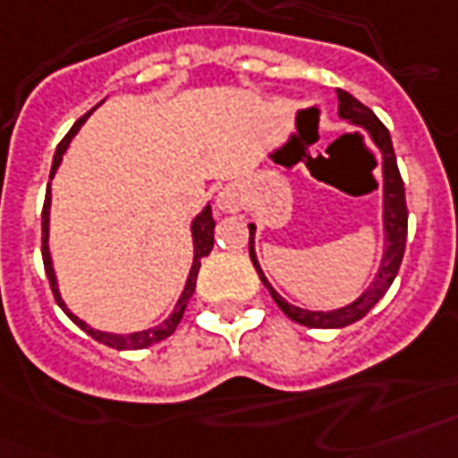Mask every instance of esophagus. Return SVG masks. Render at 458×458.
I'll return each instance as SVG.
<instances>
[{
	"label": "esophagus",
	"instance_id": "obj_1",
	"mask_svg": "<svg viewBox=\"0 0 458 458\" xmlns=\"http://www.w3.org/2000/svg\"><path fill=\"white\" fill-rule=\"evenodd\" d=\"M217 208L222 212H239L241 210V198L233 189H222L217 193Z\"/></svg>",
	"mask_w": 458,
	"mask_h": 458
}]
</instances>
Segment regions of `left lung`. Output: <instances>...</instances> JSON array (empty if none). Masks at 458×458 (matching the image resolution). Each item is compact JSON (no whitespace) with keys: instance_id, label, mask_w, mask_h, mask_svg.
<instances>
[{"instance_id":"obj_1","label":"left lung","mask_w":458,"mask_h":458,"mask_svg":"<svg viewBox=\"0 0 458 458\" xmlns=\"http://www.w3.org/2000/svg\"><path fill=\"white\" fill-rule=\"evenodd\" d=\"M336 98H339V116L342 119H349L353 126H360V129L373 138V143L380 148L382 155V174H385V255H382L380 269L375 275L373 284L368 286L360 296H358L353 303L344 308H336V310H306V308H296L292 303H286L282 296H279L272 284H269L265 275H262L260 265H258V258H255L253 243H255V225H248L250 229V236H248V248H250V260H253L258 275H260L262 284L267 286L269 296L275 299L282 313L286 318H292L293 322L299 325H306V327L315 329H339L346 327V325H353L360 318L370 313V308L377 303V301L387 293V289L394 282L396 272H399V265H402L403 248H406V233H409V210H406V196H403V181L402 174H399V166H396V155L394 148H392V138H389L387 126L373 114V109L365 107L363 102H358L353 95H349L346 90H336ZM377 165V162H375Z\"/></svg>"}]
</instances>
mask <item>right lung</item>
<instances>
[{"label": "right lung", "mask_w": 458, "mask_h": 458, "mask_svg": "<svg viewBox=\"0 0 458 458\" xmlns=\"http://www.w3.org/2000/svg\"><path fill=\"white\" fill-rule=\"evenodd\" d=\"M93 109H90L88 114L81 116V119H78V122L71 126L69 133L62 138V143L56 145L55 162H52V174H49V179L55 176L56 166H59V162H62V155L66 152V148H69L71 138L76 136L78 129H81V126L85 123V119L93 114ZM49 205H52V196H49V186H47V196H45V205H42V262H45V272H47V279H49V286H52V293H55V301L59 303V308H62L64 313L69 315L71 320L76 322L78 327L83 329V332H88V335L93 336L95 342L105 344V346H109V349H119V351L148 349V346H152V344L162 342V339H166L169 335H174V329L179 327L181 318H183V310H186V306H189V299L193 296V292H196V279H198V269H200V258H205V255L210 253L212 243H215V233H212L215 232V219H212L210 205H208V208H205V210L200 212L196 219H193V225H191V232H193V246H196V258H193V267H191V275H189V279H186V286H183V293H181L179 303H176V308H174V313L169 315V318H166L162 325H157V327L143 329V332H133V335H109V332L93 329L90 325H88V322L78 320L76 315L71 313L69 308H66V303L62 301V293H59V286H56L52 258H49V246H47Z\"/></svg>", "instance_id": "1"}]
</instances>
